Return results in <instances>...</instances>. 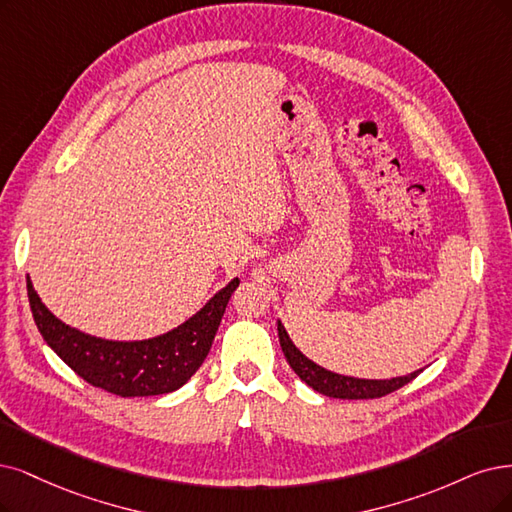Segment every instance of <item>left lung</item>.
Instances as JSON below:
<instances>
[{"label":"left lung","instance_id":"8db88e82","mask_svg":"<svg viewBox=\"0 0 512 512\" xmlns=\"http://www.w3.org/2000/svg\"><path fill=\"white\" fill-rule=\"evenodd\" d=\"M278 337H280V348L285 352L287 363L299 375V380L306 382L310 388H314L320 394L333 396V399H380V396H386L394 390L403 388L405 384L415 380L418 373L422 371L420 369L403 377H392V380H361V377L339 375L316 365L308 356L301 354L291 342V337L287 329L282 327L280 320H278Z\"/></svg>","mask_w":512,"mask_h":512}]
</instances>
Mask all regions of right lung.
<instances>
[{"label":"right lung","instance_id":"add662e5","mask_svg":"<svg viewBox=\"0 0 512 512\" xmlns=\"http://www.w3.org/2000/svg\"><path fill=\"white\" fill-rule=\"evenodd\" d=\"M238 285L234 278L183 325L141 342H111L65 325L42 304L29 276L27 295L37 329L63 363L94 388L126 399L175 392L200 369Z\"/></svg>","mask_w":512,"mask_h":512}]
</instances>
